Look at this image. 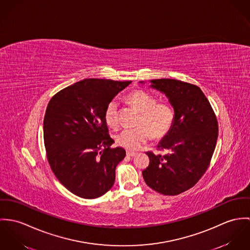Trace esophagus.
Returning <instances> with one entry per match:
<instances>
[{"mask_svg": "<svg viewBox=\"0 0 250 250\" xmlns=\"http://www.w3.org/2000/svg\"><path fill=\"white\" fill-rule=\"evenodd\" d=\"M136 154H137V152H134V151H130V150H127V151H126V155H127V156L133 157V156H135Z\"/></svg>", "mask_w": 250, "mask_h": 250, "instance_id": "obj_1", "label": "esophagus"}]
</instances>
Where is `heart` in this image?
Wrapping results in <instances>:
<instances>
[{"instance_id":"obj_1","label":"heart","mask_w":250,"mask_h":250,"mask_svg":"<svg viewBox=\"0 0 250 250\" xmlns=\"http://www.w3.org/2000/svg\"><path fill=\"white\" fill-rule=\"evenodd\" d=\"M126 101L140 112L139 125L125 128L116 137L117 144L129 150L140 149L151 136L155 140L164 138L171 130L175 111L167 102H156L155 98L143 90H134L126 96ZM104 120L108 126L118 125V104L111 101L104 111Z\"/></svg>"}]
</instances>
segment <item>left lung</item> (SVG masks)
I'll return each instance as SVG.
<instances>
[{"label": "left lung", "mask_w": 250, "mask_h": 250, "mask_svg": "<svg viewBox=\"0 0 250 250\" xmlns=\"http://www.w3.org/2000/svg\"><path fill=\"white\" fill-rule=\"evenodd\" d=\"M151 83V87L168 98L175 111V121L157 146L167 153L146 151L149 165L142 173L152 190L176 195L194 187L207 170L219 135L218 121L198 86L170 79Z\"/></svg>", "instance_id": "1"}]
</instances>
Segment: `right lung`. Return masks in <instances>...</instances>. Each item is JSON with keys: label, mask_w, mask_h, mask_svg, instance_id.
Masks as SVG:
<instances>
[{"label": "right lung", "mask_w": 250, "mask_h": 250, "mask_svg": "<svg viewBox=\"0 0 250 250\" xmlns=\"http://www.w3.org/2000/svg\"><path fill=\"white\" fill-rule=\"evenodd\" d=\"M131 82L86 79L51 99L44 117L47 159L59 182L80 197L97 198L109 191L115 169L125 158L123 147L111 148L104 111Z\"/></svg>", "instance_id": "right-lung-1"}]
</instances>
